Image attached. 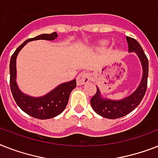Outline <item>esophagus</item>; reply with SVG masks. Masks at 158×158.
Here are the masks:
<instances>
[{
    "label": "esophagus",
    "mask_w": 158,
    "mask_h": 158,
    "mask_svg": "<svg viewBox=\"0 0 158 158\" xmlns=\"http://www.w3.org/2000/svg\"><path fill=\"white\" fill-rule=\"evenodd\" d=\"M77 83L79 85H82L84 83H88L90 80V75L87 72H81L77 76Z\"/></svg>",
    "instance_id": "1"
}]
</instances>
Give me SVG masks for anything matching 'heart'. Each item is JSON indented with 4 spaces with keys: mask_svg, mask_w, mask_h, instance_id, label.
<instances>
[{
    "mask_svg": "<svg viewBox=\"0 0 158 158\" xmlns=\"http://www.w3.org/2000/svg\"><path fill=\"white\" fill-rule=\"evenodd\" d=\"M106 44H107V42L106 41H102L101 42V45H106Z\"/></svg>",
    "mask_w": 158,
    "mask_h": 158,
    "instance_id": "1",
    "label": "heart"
}]
</instances>
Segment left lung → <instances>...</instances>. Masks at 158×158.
<instances>
[{
  "instance_id": "8db88e82",
  "label": "left lung",
  "mask_w": 158,
  "mask_h": 158,
  "mask_svg": "<svg viewBox=\"0 0 158 158\" xmlns=\"http://www.w3.org/2000/svg\"><path fill=\"white\" fill-rule=\"evenodd\" d=\"M129 52H136L140 59L143 67V78L137 89L129 97L120 101L101 98V92L97 88L96 94L91 99V106L97 114L110 119L119 118L126 116L136 108L141 102L147 89L148 75V60L143 52V48L136 40L127 36Z\"/></svg>"
}]
</instances>
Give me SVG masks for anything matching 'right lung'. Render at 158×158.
Masks as SVG:
<instances>
[{
	"mask_svg": "<svg viewBox=\"0 0 158 158\" xmlns=\"http://www.w3.org/2000/svg\"><path fill=\"white\" fill-rule=\"evenodd\" d=\"M57 37L56 32L51 34H42L34 38H30L22 44L11 56L10 63V90L16 104L23 112L28 115L39 119L52 118L57 116L67 106L70 92L76 88V80L64 83L57 88L40 97H29L23 94L18 88L16 83V58L19 51L29 41L37 40H52Z\"/></svg>",
	"mask_w": 158,
	"mask_h": 158,
	"instance_id": "1",
	"label": "right lung"
}]
</instances>
